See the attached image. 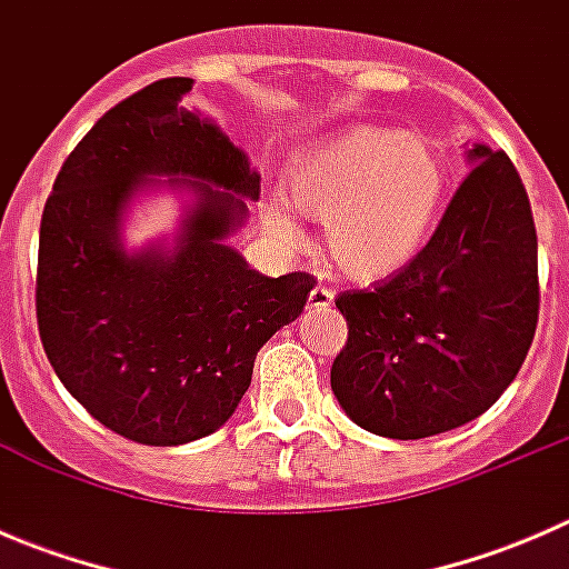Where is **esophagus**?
Masks as SVG:
<instances>
[{
  "label": "esophagus",
  "mask_w": 569,
  "mask_h": 569,
  "mask_svg": "<svg viewBox=\"0 0 569 569\" xmlns=\"http://www.w3.org/2000/svg\"><path fill=\"white\" fill-rule=\"evenodd\" d=\"M332 306V291L325 289V286H317V289L308 295V308L311 311H327Z\"/></svg>",
  "instance_id": "obj_1"
}]
</instances>
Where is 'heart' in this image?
Returning a JSON list of instances; mask_svg holds the SVG:
<instances>
[{
    "mask_svg": "<svg viewBox=\"0 0 569 569\" xmlns=\"http://www.w3.org/2000/svg\"><path fill=\"white\" fill-rule=\"evenodd\" d=\"M446 183V159L432 140L352 126L297 157L286 194L297 211L325 220L327 256L338 272L371 283L421 252L443 209ZM263 220L274 233H295L278 203L263 206Z\"/></svg>",
    "mask_w": 569,
    "mask_h": 569,
    "instance_id": "1",
    "label": "heart"
}]
</instances>
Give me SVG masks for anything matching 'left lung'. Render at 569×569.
Here are the masks:
<instances>
[{"mask_svg":"<svg viewBox=\"0 0 569 569\" xmlns=\"http://www.w3.org/2000/svg\"><path fill=\"white\" fill-rule=\"evenodd\" d=\"M468 162L423 250L371 289L336 300L349 332L332 360V393L358 427L382 438H429L479 418L533 341L529 194L503 151L473 146Z\"/></svg>","mask_w":569,"mask_h":569,"instance_id":"1","label":"left lung"}]
</instances>
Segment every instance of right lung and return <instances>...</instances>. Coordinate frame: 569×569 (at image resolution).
Wrapping results in <instances>:
<instances>
[{
	"label": "right lung",
	"instance_id": "obj_1",
	"mask_svg": "<svg viewBox=\"0 0 569 569\" xmlns=\"http://www.w3.org/2000/svg\"><path fill=\"white\" fill-rule=\"evenodd\" d=\"M192 79L137 90L68 153L40 217L36 311L46 358L99 423L142 446L220 429L256 355L306 308L308 272L263 278L222 239L261 176L220 126L181 107ZM168 174L199 194L173 249L126 253L131 193Z\"/></svg>",
	"mask_w": 569,
	"mask_h": 569
}]
</instances>
